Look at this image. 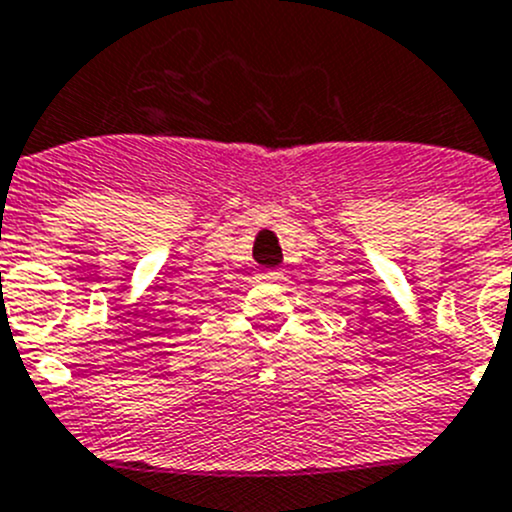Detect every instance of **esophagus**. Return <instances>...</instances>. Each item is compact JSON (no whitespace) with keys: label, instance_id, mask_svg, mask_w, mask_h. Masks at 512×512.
<instances>
[{"label":"esophagus","instance_id":"obj_1","mask_svg":"<svg viewBox=\"0 0 512 512\" xmlns=\"http://www.w3.org/2000/svg\"><path fill=\"white\" fill-rule=\"evenodd\" d=\"M261 279H264V281H279L281 271L279 269H269V271H264V274H261Z\"/></svg>","mask_w":512,"mask_h":512}]
</instances>
